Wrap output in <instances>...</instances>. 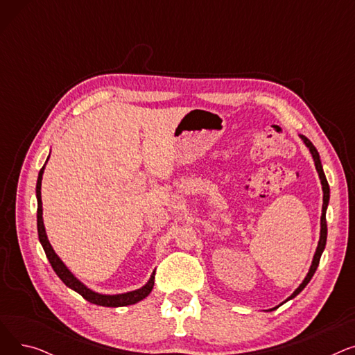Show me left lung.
I'll list each match as a JSON object with an SVG mask.
<instances>
[{"instance_id": "obj_1", "label": "left lung", "mask_w": 355, "mask_h": 355, "mask_svg": "<svg viewBox=\"0 0 355 355\" xmlns=\"http://www.w3.org/2000/svg\"><path fill=\"white\" fill-rule=\"evenodd\" d=\"M301 138H302V141L305 142V145L309 148V153H311V155H312V158H313V162H315V168H316V171H318L320 180H321V184H322V193H324L322 201H324V202H322V214H321V233H320V241H318V248H316V252H315L313 259H312V265H311V268H309V272H308L306 277L304 279V282H302L300 286H297V289L288 297L286 301L292 300V297H295L297 293L302 292V289L309 284V281L312 279V276H313L316 268H318V265H320L321 254H322V252H324V249H325V245H327V233H328V229H327V217H325V214H327V207H328V202H329V185H328L327 177H325V174H324L322 164H321V159H320V154H318V151H316V148L312 145V142H311L306 137L301 135ZM286 301H285V302H286Z\"/></svg>"}]
</instances>
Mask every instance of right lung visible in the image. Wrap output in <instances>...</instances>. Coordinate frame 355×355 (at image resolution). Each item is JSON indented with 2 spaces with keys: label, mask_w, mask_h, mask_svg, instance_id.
<instances>
[{
  "label": "right lung",
  "mask_w": 355,
  "mask_h": 355,
  "mask_svg": "<svg viewBox=\"0 0 355 355\" xmlns=\"http://www.w3.org/2000/svg\"><path fill=\"white\" fill-rule=\"evenodd\" d=\"M49 159V158H47ZM44 166L39 173V178H37V185H35V196H37V232H39V240L40 243L46 252V256L49 259V262L53 268V270L55 272L62 282L69 286L70 289H73L74 292H78L79 295H82L86 301H89L90 304L95 305H101V306H109V308H118V306H126V305H134L139 301H142L144 297H146L149 293H151L153 288H154V279H155V272H153L149 281L139 289L132 291V292H126V293H118V295H102L98 293L95 291L89 289L86 285H83L79 279L74 276L67 268L66 265L62 262L60 257L55 254V252L53 250L50 241L47 239L46 234V229H44V223H43V202H42V180H43V173H44Z\"/></svg>",
  "instance_id": "right-lung-1"
}]
</instances>
